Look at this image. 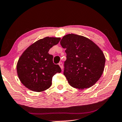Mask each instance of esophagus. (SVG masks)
I'll return each instance as SVG.
<instances>
[{
  "instance_id": "obj_1",
  "label": "esophagus",
  "mask_w": 122,
  "mask_h": 122,
  "mask_svg": "<svg viewBox=\"0 0 122 122\" xmlns=\"http://www.w3.org/2000/svg\"><path fill=\"white\" fill-rule=\"evenodd\" d=\"M59 66L61 67V69L62 70V69H63V63H61V62L59 63Z\"/></svg>"
}]
</instances>
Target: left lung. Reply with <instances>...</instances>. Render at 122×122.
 Wrapping results in <instances>:
<instances>
[{"mask_svg":"<svg viewBox=\"0 0 122 122\" xmlns=\"http://www.w3.org/2000/svg\"><path fill=\"white\" fill-rule=\"evenodd\" d=\"M60 43L67 54L63 74L70 85L80 90L94 85L105 65L101 48L88 38L73 34L64 36Z\"/></svg>","mask_w":122,"mask_h":122,"instance_id":"1","label":"left lung"}]
</instances>
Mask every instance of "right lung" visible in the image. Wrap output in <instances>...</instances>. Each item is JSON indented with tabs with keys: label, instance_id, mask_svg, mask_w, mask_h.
<instances>
[{
	"label": "right lung",
	"instance_id": "add662e5",
	"mask_svg": "<svg viewBox=\"0 0 122 122\" xmlns=\"http://www.w3.org/2000/svg\"><path fill=\"white\" fill-rule=\"evenodd\" d=\"M61 38L46 37L30 46L23 52L16 66L19 79L30 90L41 92L52 84V76L61 71L58 64L53 63V56L48 54L51 47Z\"/></svg>",
	"mask_w": 122,
	"mask_h": 122
}]
</instances>
